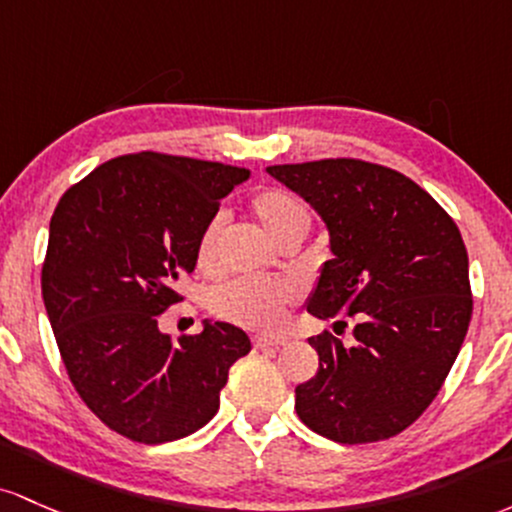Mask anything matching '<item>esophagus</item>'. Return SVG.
<instances>
[{
    "label": "esophagus",
    "mask_w": 512,
    "mask_h": 512,
    "mask_svg": "<svg viewBox=\"0 0 512 512\" xmlns=\"http://www.w3.org/2000/svg\"><path fill=\"white\" fill-rule=\"evenodd\" d=\"M285 338H275V336H256L254 346L256 348H280L285 346Z\"/></svg>",
    "instance_id": "esophagus-1"
}]
</instances>
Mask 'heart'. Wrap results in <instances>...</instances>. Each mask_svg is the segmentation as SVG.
<instances>
[{"label":"heart","instance_id":"1","mask_svg":"<svg viewBox=\"0 0 512 512\" xmlns=\"http://www.w3.org/2000/svg\"><path fill=\"white\" fill-rule=\"evenodd\" d=\"M251 210L261 220L263 229L283 244L285 239L304 234L309 227V212L300 200L283 188H261L251 198ZM227 217L212 215L200 229L195 244V266L203 273H217L220 268V244L225 237ZM295 300V290L287 283L271 280H234L212 295V312L220 319L246 329L271 331L285 319L287 304Z\"/></svg>","mask_w":512,"mask_h":512}]
</instances>
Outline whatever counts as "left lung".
<instances>
[{
	"label": "left lung",
	"mask_w": 512,
	"mask_h": 512,
	"mask_svg": "<svg viewBox=\"0 0 512 512\" xmlns=\"http://www.w3.org/2000/svg\"><path fill=\"white\" fill-rule=\"evenodd\" d=\"M329 229L331 261L307 302L319 319L355 317L353 346L309 338L319 370L295 389V411L324 438L360 445L406 430L455 363L472 287L462 234L418 183L363 159L268 166Z\"/></svg>",
	"instance_id": "left-lung-1"
}]
</instances>
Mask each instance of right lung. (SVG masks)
<instances>
[{
  "mask_svg": "<svg viewBox=\"0 0 512 512\" xmlns=\"http://www.w3.org/2000/svg\"><path fill=\"white\" fill-rule=\"evenodd\" d=\"M249 169L159 152L96 166L50 220L43 302L67 375L108 428L145 445L186 438L220 409L229 367L251 350L205 321L171 341L159 314L181 300L200 229Z\"/></svg>",
  "mask_w": 512,
  "mask_h": 512,
  "instance_id": "obj_1",
  "label": "right lung"
}]
</instances>
